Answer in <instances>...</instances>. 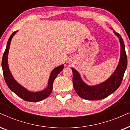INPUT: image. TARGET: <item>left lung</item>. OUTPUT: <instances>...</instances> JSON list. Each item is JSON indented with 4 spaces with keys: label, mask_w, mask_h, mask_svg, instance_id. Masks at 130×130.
Returning a JSON list of instances; mask_svg holds the SVG:
<instances>
[{
    "label": "left lung",
    "mask_w": 130,
    "mask_h": 130,
    "mask_svg": "<svg viewBox=\"0 0 130 130\" xmlns=\"http://www.w3.org/2000/svg\"><path fill=\"white\" fill-rule=\"evenodd\" d=\"M113 32L119 38L120 41L121 56L117 69L107 80L96 86H88L81 79L78 72L72 68L74 90L77 94L84 99L90 100L102 99L113 93L118 89L121 84L127 67V56L125 52V45L121 36L115 31Z\"/></svg>",
    "instance_id": "left-lung-1"
}]
</instances>
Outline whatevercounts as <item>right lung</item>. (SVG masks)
Segmentation results:
<instances>
[{
    "label": "right lung",
    "instance_id": "1",
    "mask_svg": "<svg viewBox=\"0 0 130 130\" xmlns=\"http://www.w3.org/2000/svg\"><path fill=\"white\" fill-rule=\"evenodd\" d=\"M17 31H14L10 36L8 43H7L6 48L5 49L4 53H3L2 60V67L3 76H4L5 82H6L7 86L11 89V90L15 93L17 96H18L20 98L25 100V101L37 102L41 101V100L47 98L48 96H50L53 89V81L58 74L63 70L64 65H61L53 70L51 74V75H50L49 81H48L47 87L44 90L38 91V92H32V91H28L27 89L21 86L20 84H18L15 81V79L13 78L12 75L8 67V56L10 44H11L12 39Z\"/></svg>",
    "mask_w": 130,
    "mask_h": 130
}]
</instances>
